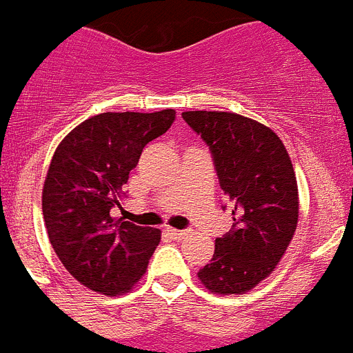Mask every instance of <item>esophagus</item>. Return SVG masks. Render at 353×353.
Instances as JSON below:
<instances>
[{"label": "esophagus", "mask_w": 353, "mask_h": 353, "mask_svg": "<svg viewBox=\"0 0 353 353\" xmlns=\"http://www.w3.org/2000/svg\"><path fill=\"white\" fill-rule=\"evenodd\" d=\"M165 233H167L170 239H174V241H183V239L188 235L185 230H174V228H167V230H165Z\"/></svg>", "instance_id": "1"}]
</instances>
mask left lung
I'll return each mask as SVG.
<instances>
[{
    "label": "left lung",
    "mask_w": 353,
    "mask_h": 353,
    "mask_svg": "<svg viewBox=\"0 0 353 353\" xmlns=\"http://www.w3.org/2000/svg\"><path fill=\"white\" fill-rule=\"evenodd\" d=\"M183 120L212 150L235 221L230 232L215 239V253L197 276L215 294H242L274 271L298 226L300 204L291 158L282 140L251 118L186 111Z\"/></svg>",
    "instance_id": "1"
}]
</instances>
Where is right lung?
Wrapping results in <instances>:
<instances>
[{"mask_svg":"<svg viewBox=\"0 0 353 353\" xmlns=\"http://www.w3.org/2000/svg\"><path fill=\"white\" fill-rule=\"evenodd\" d=\"M174 109L102 112L59 143L43 188V217L62 265L100 294L129 292L147 271L161 232L112 219L145 145L165 134Z\"/></svg>","mask_w":353,"mask_h":353,"instance_id":"right-lung-1","label":"right lung"}]
</instances>
